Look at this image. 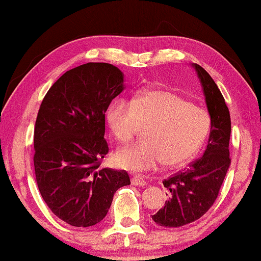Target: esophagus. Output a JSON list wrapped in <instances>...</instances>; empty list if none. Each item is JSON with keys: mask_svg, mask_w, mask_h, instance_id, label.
<instances>
[{"mask_svg": "<svg viewBox=\"0 0 261 261\" xmlns=\"http://www.w3.org/2000/svg\"><path fill=\"white\" fill-rule=\"evenodd\" d=\"M132 184H133V186H138V187H143L144 184H146V181H144V178L142 177V176L136 175L133 178H132Z\"/></svg>", "mask_w": 261, "mask_h": 261, "instance_id": "esophagus-1", "label": "esophagus"}]
</instances>
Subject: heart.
Here are the masks:
<instances>
[{
  "instance_id": "b5f03b06",
  "label": "heart",
  "mask_w": 261,
  "mask_h": 261,
  "mask_svg": "<svg viewBox=\"0 0 261 261\" xmlns=\"http://www.w3.org/2000/svg\"><path fill=\"white\" fill-rule=\"evenodd\" d=\"M106 121L120 143L133 140L147 128L141 143L119 149L114 160L119 167L146 171L162 162L177 167L197 155L209 136L211 119L205 110L170 91H142L130 99L115 100Z\"/></svg>"
}]
</instances>
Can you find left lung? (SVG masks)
I'll return each mask as SVG.
<instances>
[{
  "instance_id": "obj_1",
  "label": "left lung",
  "mask_w": 261,
  "mask_h": 261,
  "mask_svg": "<svg viewBox=\"0 0 261 261\" xmlns=\"http://www.w3.org/2000/svg\"><path fill=\"white\" fill-rule=\"evenodd\" d=\"M191 66L197 73L205 98L211 119L210 135L202 158L163 181V186L170 191L169 198L162 209L151 216L160 226L179 227L202 217L217 198L231 164V119L225 100L202 66L195 63Z\"/></svg>"
}]
</instances>
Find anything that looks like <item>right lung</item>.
Returning <instances> with one entry per match:
<instances>
[{"label": "right lung", "instance_id": "add662e5", "mask_svg": "<svg viewBox=\"0 0 261 261\" xmlns=\"http://www.w3.org/2000/svg\"><path fill=\"white\" fill-rule=\"evenodd\" d=\"M123 83V73L112 64H83L65 72L39 107L36 182L50 210L72 226L101 222L115 191L130 184L125 170L99 168L108 153L105 113L125 90Z\"/></svg>", "mask_w": 261, "mask_h": 261}]
</instances>
